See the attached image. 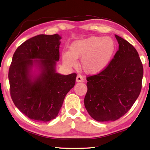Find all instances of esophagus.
<instances>
[{
    "instance_id": "esophagus-1",
    "label": "esophagus",
    "mask_w": 150,
    "mask_h": 150,
    "mask_svg": "<svg viewBox=\"0 0 150 150\" xmlns=\"http://www.w3.org/2000/svg\"><path fill=\"white\" fill-rule=\"evenodd\" d=\"M83 77L81 75H77V78H76V82L77 83H81V82H83Z\"/></svg>"
}]
</instances>
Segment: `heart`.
I'll list each match as a JSON object with an SVG mask.
<instances>
[{
  "label": "heart",
  "mask_w": 150,
  "mask_h": 150,
  "mask_svg": "<svg viewBox=\"0 0 150 150\" xmlns=\"http://www.w3.org/2000/svg\"><path fill=\"white\" fill-rule=\"evenodd\" d=\"M116 44L110 37L91 36L73 42L69 50L62 54V62L69 67H77L81 59V67L90 75H95L107 67L115 54Z\"/></svg>",
  "instance_id": "1"
}]
</instances>
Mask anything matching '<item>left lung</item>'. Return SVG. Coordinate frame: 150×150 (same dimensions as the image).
I'll use <instances>...</instances> for the list:
<instances>
[{
	"instance_id": "1",
	"label": "left lung",
	"mask_w": 150,
	"mask_h": 150,
	"mask_svg": "<svg viewBox=\"0 0 150 150\" xmlns=\"http://www.w3.org/2000/svg\"><path fill=\"white\" fill-rule=\"evenodd\" d=\"M118 50L107 67L87 77L84 104L98 122L118 120L130 110L140 93L143 66L132 45L115 35Z\"/></svg>"
}]
</instances>
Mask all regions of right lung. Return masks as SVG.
Here are the masks:
<instances>
[{"label":"right lung","instance_id":"1","mask_svg":"<svg viewBox=\"0 0 150 150\" xmlns=\"http://www.w3.org/2000/svg\"><path fill=\"white\" fill-rule=\"evenodd\" d=\"M59 34H40L17 48L8 71L11 95L15 106L32 120L48 122L57 116L76 73L56 71L59 60Z\"/></svg>","mask_w":150,"mask_h":150}]
</instances>
